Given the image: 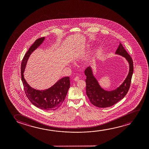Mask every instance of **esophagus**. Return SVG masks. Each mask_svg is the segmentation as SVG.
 <instances>
[{
	"label": "esophagus",
	"mask_w": 149,
	"mask_h": 149,
	"mask_svg": "<svg viewBox=\"0 0 149 149\" xmlns=\"http://www.w3.org/2000/svg\"><path fill=\"white\" fill-rule=\"evenodd\" d=\"M79 79V77H78V76H76L74 78V81H77Z\"/></svg>",
	"instance_id": "34e87169"
}]
</instances>
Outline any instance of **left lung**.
<instances>
[{
  "label": "left lung",
  "mask_w": 149,
  "mask_h": 149,
  "mask_svg": "<svg viewBox=\"0 0 149 149\" xmlns=\"http://www.w3.org/2000/svg\"><path fill=\"white\" fill-rule=\"evenodd\" d=\"M115 54L125 57L129 65L128 75L122 84L115 90L106 91L101 88L98 80L94 76L91 67L87 68L84 71V74L86 76V95L91 103L94 106L99 108H106L113 105L124 98L130 88L133 73V63L132 58L120 43Z\"/></svg>",
  "instance_id": "8db88e82"
}]
</instances>
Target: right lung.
Segmentation results:
<instances>
[{"mask_svg": "<svg viewBox=\"0 0 149 149\" xmlns=\"http://www.w3.org/2000/svg\"><path fill=\"white\" fill-rule=\"evenodd\" d=\"M45 37L37 39L25 54L21 63V79L25 93L31 103L35 106L45 110H54L61 106L70 86V78L65 77L58 80L53 86L44 90H36L27 84L24 77L27 62L31 54L40 46Z\"/></svg>", "mask_w": 149, "mask_h": 149, "instance_id": "right-lung-1", "label": "right lung"}]
</instances>
